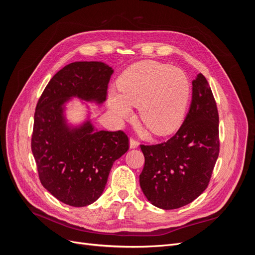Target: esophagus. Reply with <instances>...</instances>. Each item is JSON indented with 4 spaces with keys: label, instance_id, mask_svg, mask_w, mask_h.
Listing matches in <instances>:
<instances>
[{
    "label": "esophagus",
    "instance_id": "34e87169",
    "mask_svg": "<svg viewBox=\"0 0 255 255\" xmlns=\"http://www.w3.org/2000/svg\"><path fill=\"white\" fill-rule=\"evenodd\" d=\"M138 145H139V142H138V140L134 139V138H130V139H129V148L135 149V148H138Z\"/></svg>",
    "mask_w": 255,
    "mask_h": 255
}]
</instances>
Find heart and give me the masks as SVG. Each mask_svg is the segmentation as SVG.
<instances>
[{
    "instance_id": "heart-1",
    "label": "heart",
    "mask_w": 255,
    "mask_h": 255,
    "mask_svg": "<svg viewBox=\"0 0 255 255\" xmlns=\"http://www.w3.org/2000/svg\"><path fill=\"white\" fill-rule=\"evenodd\" d=\"M118 94L109 95L110 109L120 118L138 106L143 125L156 135L172 133L180 126L190 96L187 76L177 68L156 61H141L119 76Z\"/></svg>"
}]
</instances>
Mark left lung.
Masks as SVG:
<instances>
[{"mask_svg":"<svg viewBox=\"0 0 255 255\" xmlns=\"http://www.w3.org/2000/svg\"><path fill=\"white\" fill-rule=\"evenodd\" d=\"M219 117L204 75L192 81V99L183 125L166 142L140 145V187L154 206L175 210L206 189L219 155Z\"/></svg>","mask_w":255,"mask_h":255,"instance_id":"8db88e82","label":"left lung"}]
</instances>
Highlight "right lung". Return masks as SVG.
Segmentation results:
<instances>
[{
  "label": "right lung",
  "mask_w": 255,
  "mask_h": 255,
  "mask_svg": "<svg viewBox=\"0 0 255 255\" xmlns=\"http://www.w3.org/2000/svg\"><path fill=\"white\" fill-rule=\"evenodd\" d=\"M114 69L102 61H75L53 76L36 106L32 152L42 186L59 201L86 206L103 194L115 160L128 150L122 132L95 128L89 119L68 123L73 98L102 104Z\"/></svg>",
  "instance_id": "add662e5"
}]
</instances>
